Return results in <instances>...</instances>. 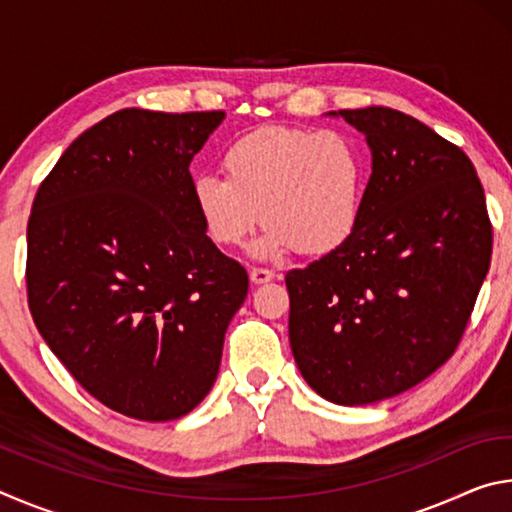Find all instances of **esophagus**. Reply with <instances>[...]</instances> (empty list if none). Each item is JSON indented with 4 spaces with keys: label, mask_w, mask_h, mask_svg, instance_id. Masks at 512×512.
<instances>
[{
    "label": "esophagus",
    "mask_w": 512,
    "mask_h": 512,
    "mask_svg": "<svg viewBox=\"0 0 512 512\" xmlns=\"http://www.w3.org/2000/svg\"><path fill=\"white\" fill-rule=\"evenodd\" d=\"M275 277L273 271H268V268H250V282L253 284H266L271 282Z\"/></svg>",
    "instance_id": "esophagus-1"
}]
</instances>
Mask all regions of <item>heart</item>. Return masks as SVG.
I'll return each instance as SVG.
<instances>
[{"label":"heart","instance_id":"b5f03b06","mask_svg":"<svg viewBox=\"0 0 512 512\" xmlns=\"http://www.w3.org/2000/svg\"><path fill=\"white\" fill-rule=\"evenodd\" d=\"M225 176L198 173L192 201L214 244L241 246L264 219L253 255H325L352 235L366 187V155L343 131L264 126L221 155Z\"/></svg>","mask_w":512,"mask_h":512}]
</instances>
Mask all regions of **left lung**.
Instances as JSON below:
<instances>
[{
  "label": "left lung",
  "instance_id": "1",
  "mask_svg": "<svg viewBox=\"0 0 512 512\" xmlns=\"http://www.w3.org/2000/svg\"><path fill=\"white\" fill-rule=\"evenodd\" d=\"M366 135L372 173L352 235L287 273L289 341L307 384L343 406L409 391L456 352L492 257L463 149L400 110L329 112Z\"/></svg>",
  "mask_w": 512,
  "mask_h": 512
}]
</instances>
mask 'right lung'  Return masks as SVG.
I'll list each match as a JSON object with an SVG mask.
<instances>
[{
  "label": "right lung",
  "mask_w": 512,
  "mask_h": 512,
  "mask_svg": "<svg viewBox=\"0 0 512 512\" xmlns=\"http://www.w3.org/2000/svg\"><path fill=\"white\" fill-rule=\"evenodd\" d=\"M225 117L112 112L67 146L27 225V296L72 377L128 418H183L210 393L248 273L192 201L189 162Z\"/></svg>",
  "instance_id": "1"
}]
</instances>
